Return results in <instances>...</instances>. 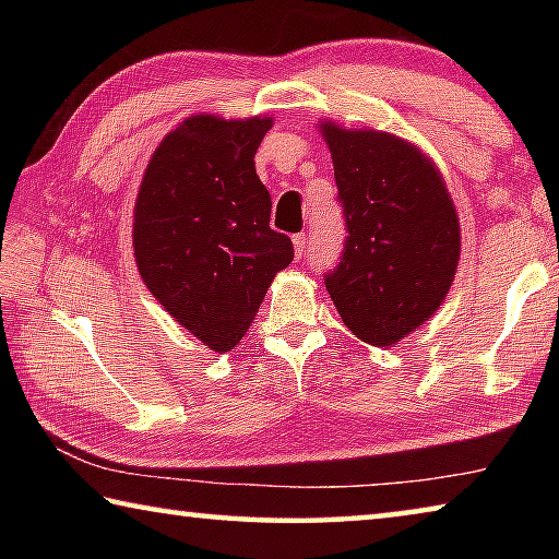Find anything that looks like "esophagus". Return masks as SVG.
Instances as JSON below:
<instances>
[{
	"label": "esophagus",
	"instance_id": "34e87169",
	"mask_svg": "<svg viewBox=\"0 0 559 559\" xmlns=\"http://www.w3.org/2000/svg\"><path fill=\"white\" fill-rule=\"evenodd\" d=\"M293 249H296V257H306V249H308V236L306 234H296L293 236Z\"/></svg>",
	"mask_w": 559,
	"mask_h": 559
}]
</instances>
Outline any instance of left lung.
<instances>
[{"label":"left lung","instance_id":"1","mask_svg":"<svg viewBox=\"0 0 559 559\" xmlns=\"http://www.w3.org/2000/svg\"><path fill=\"white\" fill-rule=\"evenodd\" d=\"M333 155L347 241L325 276L343 323L367 345L392 347L447 300L461 226L447 179L394 132L318 120Z\"/></svg>","mask_w":559,"mask_h":559}]
</instances>
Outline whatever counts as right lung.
<instances>
[{"label": "right lung", "mask_w": 559, "mask_h": 559, "mask_svg": "<svg viewBox=\"0 0 559 559\" xmlns=\"http://www.w3.org/2000/svg\"><path fill=\"white\" fill-rule=\"evenodd\" d=\"M273 118L189 116L159 140L132 210L140 278L187 333L229 353L293 261L273 231L257 150Z\"/></svg>", "instance_id": "1"}]
</instances>
